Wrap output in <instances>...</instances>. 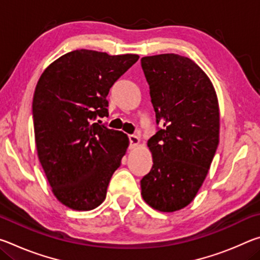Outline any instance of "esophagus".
<instances>
[{"mask_svg":"<svg viewBox=\"0 0 260 260\" xmlns=\"http://www.w3.org/2000/svg\"><path fill=\"white\" fill-rule=\"evenodd\" d=\"M128 139H129V143H131V149L135 148L140 143V138H139V136L128 135Z\"/></svg>","mask_w":260,"mask_h":260,"instance_id":"34e87169","label":"esophagus"}]
</instances>
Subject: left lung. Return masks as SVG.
I'll return each mask as SVG.
<instances>
[{
    "label": "left lung",
    "instance_id": "1",
    "mask_svg": "<svg viewBox=\"0 0 260 260\" xmlns=\"http://www.w3.org/2000/svg\"><path fill=\"white\" fill-rule=\"evenodd\" d=\"M161 128L149 139L152 169L141 195L160 212L187 206L208 175L219 144V104L212 82L195 61L175 54L141 58Z\"/></svg>",
    "mask_w": 260,
    "mask_h": 260
}]
</instances>
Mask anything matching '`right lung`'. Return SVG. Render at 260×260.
Instances as JSON below:
<instances>
[{
  "mask_svg": "<svg viewBox=\"0 0 260 260\" xmlns=\"http://www.w3.org/2000/svg\"><path fill=\"white\" fill-rule=\"evenodd\" d=\"M138 59L74 50L39 79L32 104L38 156L56 199L70 209L89 211L105 200L129 140L93 121L109 116L110 88Z\"/></svg>",
  "mask_w": 260,
  "mask_h": 260,
  "instance_id": "obj_1",
  "label": "right lung"
}]
</instances>
